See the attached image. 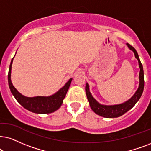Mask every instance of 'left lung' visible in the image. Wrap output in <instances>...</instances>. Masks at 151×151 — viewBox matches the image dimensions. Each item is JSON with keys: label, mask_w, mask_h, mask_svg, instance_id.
I'll return each instance as SVG.
<instances>
[{"label": "left lung", "mask_w": 151, "mask_h": 151, "mask_svg": "<svg viewBox=\"0 0 151 151\" xmlns=\"http://www.w3.org/2000/svg\"><path fill=\"white\" fill-rule=\"evenodd\" d=\"M127 47L130 50L133 51L134 53L135 58L139 61V65L140 68V72H139V88L132 98L127 100V102L123 103V104H116V105H102L98 103L96 100L93 98V97L90 93L88 84H86V93L88 100L91 109L95 114L99 116H103L104 118H117L119 117L124 114L126 113L127 111L131 109L135 105V104L138 102L142 96L143 91H144V70L142 63L140 61L139 55L137 53L136 49L129 44L127 43Z\"/></svg>", "instance_id": "obj_1"}]
</instances>
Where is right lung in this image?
Wrapping results in <instances>:
<instances>
[{"instance_id":"1","label":"right lung","mask_w":151,"mask_h":151,"mask_svg":"<svg viewBox=\"0 0 151 151\" xmlns=\"http://www.w3.org/2000/svg\"><path fill=\"white\" fill-rule=\"evenodd\" d=\"M13 58L9 65L8 83L11 93L14 95L17 102L25 109L36 114H49L58 109L60 106L62 105L63 100L68 92L70 83H71L72 79H70L67 82L66 84L54 95L49 97L37 96L33 97V98H27L19 93L11 82V68H12Z\"/></svg>"}]
</instances>
